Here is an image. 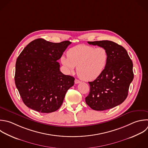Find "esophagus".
I'll return each mask as SVG.
<instances>
[{"label":"esophagus","instance_id":"obj_1","mask_svg":"<svg viewBox=\"0 0 148 148\" xmlns=\"http://www.w3.org/2000/svg\"><path fill=\"white\" fill-rule=\"evenodd\" d=\"M80 83V81L77 80V79H75V84H78V83Z\"/></svg>","mask_w":148,"mask_h":148}]
</instances>
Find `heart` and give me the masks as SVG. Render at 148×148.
<instances>
[{
	"label": "heart",
	"mask_w": 148,
	"mask_h": 148,
	"mask_svg": "<svg viewBox=\"0 0 148 148\" xmlns=\"http://www.w3.org/2000/svg\"><path fill=\"white\" fill-rule=\"evenodd\" d=\"M67 56L61 57L62 64L71 72L77 66L79 77L87 81L98 78L104 71L109 59L105 48L88 45H78L70 49Z\"/></svg>",
	"instance_id": "heart-1"
}]
</instances>
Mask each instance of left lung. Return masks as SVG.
<instances>
[{
	"label": "left lung",
	"instance_id": "obj_1",
	"mask_svg": "<svg viewBox=\"0 0 148 148\" xmlns=\"http://www.w3.org/2000/svg\"><path fill=\"white\" fill-rule=\"evenodd\" d=\"M88 43L105 48L109 59L103 73L93 82H88L90 91L86 102L95 110L113 108L123 102L128 95L134 79L132 62L126 50L113 42L101 40Z\"/></svg>",
	"mask_w": 148,
	"mask_h": 148
}]
</instances>
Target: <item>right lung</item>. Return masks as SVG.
Listing matches in <instances>:
<instances>
[{
	"instance_id": "obj_1",
	"label": "right lung",
	"mask_w": 148,
	"mask_h": 148,
	"mask_svg": "<svg viewBox=\"0 0 148 148\" xmlns=\"http://www.w3.org/2000/svg\"><path fill=\"white\" fill-rule=\"evenodd\" d=\"M70 44L68 40L52 43L40 38L29 43L20 53L14 80L27 106L46 113L61 107L75 78L60 71L57 60Z\"/></svg>"
}]
</instances>
